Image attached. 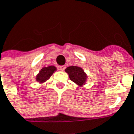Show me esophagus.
<instances>
[{"label": "esophagus", "mask_w": 134, "mask_h": 134, "mask_svg": "<svg viewBox=\"0 0 134 134\" xmlns=\"http://www.w3.org/2000/svg\"><path fill=\"white\" fill-rule=\"evenodd\" d=\"M59 70H61V71H64L65 70V65H62V66H59Z\"/></svg>", "instance_id": "esophagus-1"}]
</instances>
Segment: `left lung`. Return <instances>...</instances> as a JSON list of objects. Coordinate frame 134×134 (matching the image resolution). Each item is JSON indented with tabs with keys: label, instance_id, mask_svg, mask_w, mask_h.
Masks as SVG:
<instances>
[{
	"label": "left lung",
	"instance_id": "1",
	"mask_svg": "<svg viewBox=\"0 0 134 134\" xmlns=\"http://www.w3.org/2000/svg\"><path fill=\"white\" fill-rule=\"evenodd\" d=\"M65 72L69 74L71 81L75 82L78 86L81 87L86 84L87 78V74L84 72L82 68L78 66H69L65 69Z\"/></svg>",
	"mask_w": 134,
	"mask_h": 134
}]
</instances>
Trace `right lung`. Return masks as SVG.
I'll list each match as a JSON object with an SVG mask.
<instances>
[{"label": "right lung", "mask_w": 134, "mask_h": 134, "mask_svg": "<svg viewBox=\"0 0 134 134\" xmlns=\"http://www.w3.org/2000/svg\"><path fill=\"white\" fill-rule=\"evenodd\" d=\"M57 69L54 65L44 67L40 70L39 73L36 75L35 80L40 84H43L50 78V76L57 71Z\"/></svg>", "instance_id": "obj_1"}]
</instances>
